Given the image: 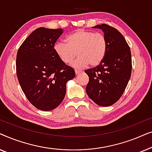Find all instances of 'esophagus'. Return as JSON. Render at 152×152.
Here are the masks:
<instances>
[{"mask_svg": "<svg viewBox=\"0 0 152 152\" xmlns=\"http://www.w3.org/2000/svg\"><path fill=\"white\" fill-rule=\"evenodd\" d=\"M75 74H76V75L80 74V72H82V71H80V70H75Z\"/></svg>", "mask_w": 152, "mask_h": 152, "instance_id": "1", "label": "esophagus"}]
</instances>
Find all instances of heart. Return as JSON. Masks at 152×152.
I'll return each mask as SVG.
<instances>
[{
	"label": "heart",
	"mask_w": 152,
	"mask_h": 152,
	"mask_svg": "<svg viewBox=\"0 0 152 152\" xmlns=\"http://www.w3.org/2000/svg\"><path fill=\"white\" fill-rule=\"evenodd\" d=\"M66 43L57 42L54 50L63 63L69 64L76 56L78 57L72 66L77 69L91 66H97L102 61L107 50V41L105 37L99 33L82 29L77 30L68 35Z\"/></svg>",
	"instance_id": "obj_1"
}]
</instances>
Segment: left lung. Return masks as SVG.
Returning <instances> with one entry per match:
<instances>
[{"label":"left lung","instance_id":"obj_1","mask_svg":"<svg viewBox=\"0 0 152 152\" xmlns=\"http://www.w3.org/2000/svg\"><path fill=\"white\" fill-rule=\"evenodd\" d=\"M93 28L103 31L107 50L98 66L85 70L89 77L86 91L95 104L109 107L121 97L127 86L132 74V54L123 35L115 28L107 24Z\"/></svg>","mask_w":152,"mask_h":152}]
</instances>
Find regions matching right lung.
<instances>
[{
	"instance_id": "1",
	"label": "right lung",
	"mask_w": 152,
	"mask_h": 152,
	"mask_svg": "<svg viewBox=\"0 0 152 152\" xmlns=\"http://www.w3.org/2000/svg\"><path fill=\"white\" fill-rule=\"evenodd\" d=\"M61 28H37L23 41L16 55L18 82L29 102L48 111L57 108L66 95V83L75 76L63 63L54 45L63 33Z\"/></svg>"
}]
</instances>
